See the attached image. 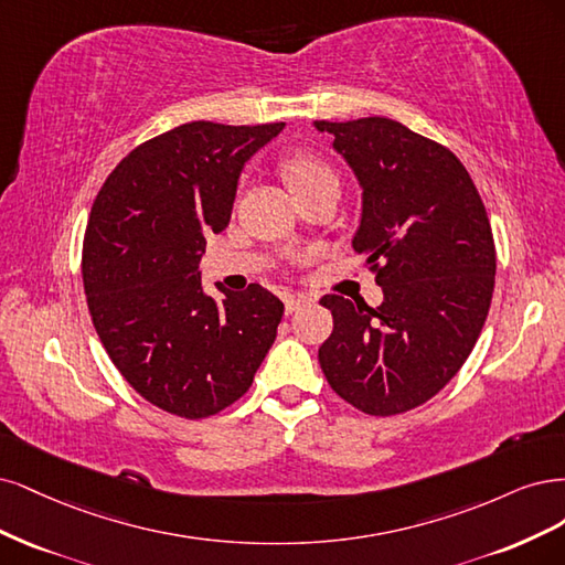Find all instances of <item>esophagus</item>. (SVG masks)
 <instances>
[{
    "mask_svg": "<svg viewBox=\"0 0 565 565\" xmlns=\"http://www.w3.org/2000/svg\"><path fill=\"white\" fill-rule=\"evenodd\" d=\"M309 302H312V298H307V296H286V300H284L286 315L298 312L300 307H305V305H309Z\"/></svg>",
    "mask_w": 565,
    "mask_h": 565,
    "instance_id": "esophagus-1",
    "label": "esophagus"
}]
</instances>
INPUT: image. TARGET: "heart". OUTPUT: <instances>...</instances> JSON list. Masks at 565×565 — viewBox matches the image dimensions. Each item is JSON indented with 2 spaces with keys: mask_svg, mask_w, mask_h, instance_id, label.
<instances>
[{
  "mask_svg": "<svg viewBox=\"0 0 565 565\" xmlns=\"http://www.w3.org/2000/svg\"><path fill=\"white\" fill-rule=\"evenodd\" d=\"M281 173L296 196L312 192L326 183H338V175L331 169V163L309 152L288 154L281 161Z\"/></svg>",
  "mask_w": 565,
  "mask_h": 565,
  "instance_id": "b5f03b06",
  "label": "heart"
}]
</instances>
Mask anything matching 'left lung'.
<instances>
[{
  "label": "left lung",
  "mask_w": 565,
  "mask_h": 565,
  "mask_svg": "<svg viewBox=\"0 0 565 565\" xmlns=\"http://www.w3.org/2000/svg\"><path fill=\"white\" fill-rule=\"evenodd\" d=\"M363 190L354 250L380 307L329 294L333 333L319 348L333 392L387 417L423 406L462 369L495 286V242L462 161L387 117L315 121Z\"/></svg>",
  "instance_id": "left-lung-1"
}]
</instances>
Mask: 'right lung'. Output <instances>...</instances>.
<instances>
[{"label":"right lung","mask_w":565,"mask_h":565,"mask_svg":"<svg viewBox=\"0 0 565 565\" xmlns=\"http://www.w3.org/2000/svg\"><path fill=\"white\" fill-rule=\"evenodd\" d=\"M284 121H190L150 138L107 175L82 248L90 321L124 380L185 420L221 413L253 385L284 302L260 284L213 300L199 260L230 225L244 163Z\"/></svg>","instance_id":"obj_1"}]
</instances>
